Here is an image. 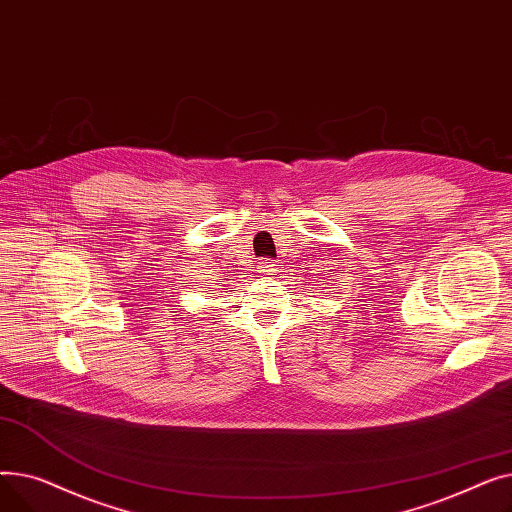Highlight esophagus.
Wrapping results in <instances>:
<instances>
[{
	"label": "esophagus",
	"mask_w": 512,
	"mask_h": 512,
	"mask_svg": "<svg viewBox=\"0 0 512 512\" xmlns=\"http://www.w3.org/2000/svg\"><path fill=\"white\" fill-rule=\"evenodd\" d=\"M259 272L263 276H276L278 272V261L276 259H263L261 265H259Z\"/></svg>",
	"instance_id": "1"
}]
</instances>
